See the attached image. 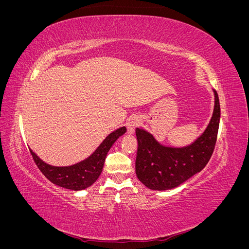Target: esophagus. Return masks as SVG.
Here are the masks:
<instances>
[{"label":"esophagus","mask_w":249,"mask_h":249,"mask_svg":"<svg viewBox=\"0 0 249 249\" xmlns=\"http://www.w3.org/2000/svg\"><path fill=\"white\" fill-rule=\"evenodd\" d=\"M140 124V119L137 116H131L126 120V129L129 134H134L136 127Z\"/></svg>","instance_id":"34e87169"}]
</instances>
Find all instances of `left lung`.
I'll list each match as a JSON object with an SVG mask.
<instances>
[{
	"label": "left lung",
	"instance_id": "left-lung-1",
	"mask_svg": "<svg viewBox=\"0 0 249 249\" xmlns=\"http://www.w3.org/2000/svg\"><path fill=\"white\" fill-rule=\"evenodd\" d=\"M214 95L211 122L201 136L190 145L164 146L152 134L137 127L136 175L143 185L153 190L172 189L205 168L214 152L220 122V104L216 90Z\"/></svg>",
	"mask_w": 249,
	"mask_h": 249
}]
</instances>
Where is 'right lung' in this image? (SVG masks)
<instances>
[{
    "mask_svg": "<svg viewBox=\"0 0 249 249\" xmlns=\"http://www.w3.org/2000/svg\"><path fill=\"white\" fill-rule=\"evenodd\" d=\"M126 132L125 126L119 127L106 137L95 152L86 160L79 162L71 166L56 167L44 163L35 153L30 149L37 167L53 184L74 191L86 189L91 186L101 176L105 159L111 146L122 135Z\"/></svg>",
    "mask_w": 249,
    "mask_h": 249,
    "instance_id": "obj_1",
    "label": "right lung"
}]
</instances>
